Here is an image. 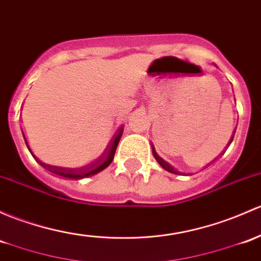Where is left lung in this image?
<instances>
[{
    "label": "left lung",
    "instance_id": "obj_1",
    "mask_svg": "<svg viewBox=\"0 0 261 261\" xmlns=\"http://www.w3.org/2000/svg\"><path fill=\"white\" fill-rule=\"evenodd\" d=\"M234 134H235V131H234ZM231 141H232V139H231ZM230 144H231V142H230ZM152 155H153V158L156 159V161H158V163L160 164L161 167H164V169H165L166 171H169V172H172V174H180V172L177 171V170H175L174 167H172L171 165H170L169 163H166V161L164 160V159H161L160 156H159L158 153H156L155 149H152Z\"/></svg>",
    "mask_w": 261,
    "mask_h": 261
}]
</instances>
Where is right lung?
Instances as JSON below:
<instances>
[{"label": "right lung", "mask_w": 261, "mask_h": 261, "mask_svg": "<svg viewBox=\"0 0 261 261\" xmlns=\"http://www.w3.org/2000/svg\"><path fill=\"white\" fill-rule=\"evenodd\" d=\"M122 131H123V126H121V127L117 130L116 136L112 139L111 144L109 145V147L105 150V152H103L102 155L97 159V160H95L94 163L89 164V165H86L84 167H79V169H67V167L51 166V165H47V164L42 163V161L38 160L36 156L34 155V152L31 151V149H30L29 144H27V141H26V138H24L23 133H22V135H23V138H24V142H26V145H27V149L30 150V152L32 153V156L36 159L37 163H40V165H42L45 169H47L48 171L59 175V176L67 177V179L77 180V179H84V177H87V176H92V175L102 171L103 169H106V167H108L110 164L112 163V160H114V156H115V151H116V147H117V145H119L120 139H121Z\"/></svg>", "instance_id": "obj_1"}]
</instances>
